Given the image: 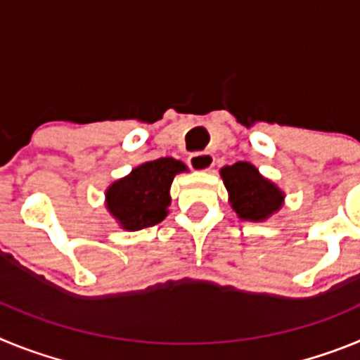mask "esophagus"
<instances>
[{
    "instance_id": "esophagus-1",
    "label": "esophagus",
    "mask_w": 360,
    "mask_h": 360,
    "mask_svg": "<svg viewBox=\"0 0 360 360\" xmlns=\"http://www.w3.org/2000/svg\"><path fill=\"white\" fill-rule=\"evenodd\" d=\"M191 169L195 171H211L212 165H214V157H212L211 153H193L187 160Z\"/></svg>"
}]
</instances>
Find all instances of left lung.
Listing matches in <instances>:
<instances>
[{"instance_id":"left-lung-1","label":"left lung","mask_w":360,"mask_h":360,"mask_svg":"<svg viewBox=\"0 0 360 360\" xmlns=\"http://www.w3.org/2000/svg\"><path fill=\"white\" fill-rule=\"evenodd\" d=\"M229 191L231 207L241 219L263 221L283 205L285 195L276 184L263 178L249 162H236L219 171Z\"/></svg>"}]
</instances>
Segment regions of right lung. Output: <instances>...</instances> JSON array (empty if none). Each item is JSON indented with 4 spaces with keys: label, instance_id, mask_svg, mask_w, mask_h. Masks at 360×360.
Returning <instances> with one entry per match:
<instances>
[{
    "label": "right lung",
    "instance_id": "1",
    "mask_svg": "<svg viewBox=\"0 0 360 360\" xmlns=\"http://www.w3.org/2000/svg\"><path fill=\"white\" fill-rule=\"evenodd\" d=\"M186 169V164L171 157L144 162L108 187V211L126 231L160 224L169 212L173 178Z\"/></svg>",
    "mask_w": 360,
    "mask_h": 360
}]
</instances>
